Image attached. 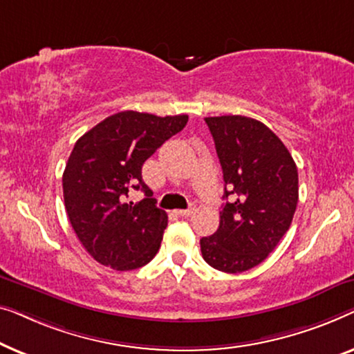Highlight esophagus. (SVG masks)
<instances>
[{"mask_svg":"<svg viewBox=\"0 0 354 354\" xmlns=\"http://www.w3.org/2000/svg\"><path fill=\"white\" fill-rule=\"evenodd\" d=\"M192 213H194V208H187V210H176V215L178 216H184V218L191 216Z\"/></svg>","mask_w":354,"mask_h":354,"instance_id":"esophagus-1","label":"esophagus"}]
</instances>
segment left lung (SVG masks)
<instances>
[{"label": "left lung", "instance_id": "8db88e82", "mask_svg": "<svg viewBox=\"0 0 354 354\" xmlns=\"http://www.w3.org/2000/svg\"><path fill=\"white\" fill-rule=\"evenodd\" d=\"M205 123L223 168L226 203L216 232L201 239V250L212 268L236 274L265 261L288 231L298 203V171L265 123L242 115L207 117Z\"/></svg>", "mask_w": 354, "mask_h": 354}]
</instances>
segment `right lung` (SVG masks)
Returning a JSON list of instances; mask_svg holds the SVG:
<instances>
[{
    "label": "right lung",
    "mask_w": 354,
    "mask_h": 354,
    "mask_svg": "<svg viewBox=\"0 0 354 354\" xmlns=\"http://www.w3.org/2000/svg\"><path fill=\"white\" fill-rule=\"evenodd\" d=\"M187 118L118 112L75 142L62 175L64 202L78 241L97 263L131 271L157 255L168 216L156 205L141 170L167 139L186 127ZM131 187L147 197L128 203Z\"/></svg>",
    "instance_id": "right-lung-1"
}]
</instances>
